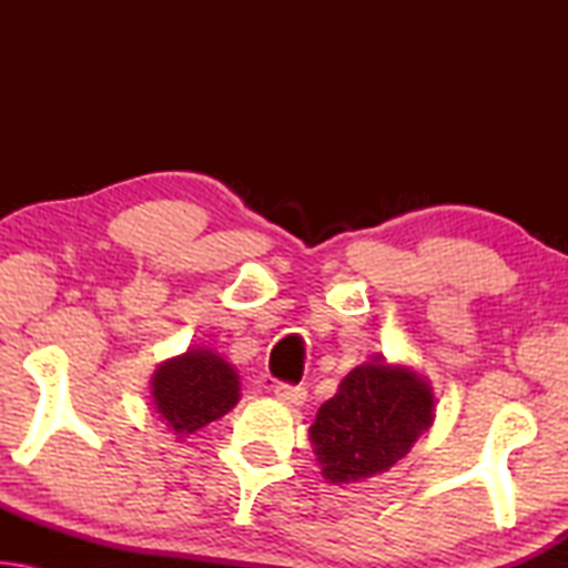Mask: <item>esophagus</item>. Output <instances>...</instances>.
Returning a JSON list of instances; mask_svg holds the SVG:
<instances>
[{
    "mask_svg": "<svg viewBox=\"0 0 568 568\" xmlns=\"http://www.w3.org/2000/svg\"><path fill=\"white\" fill-rule=\"evenodd\" d=\"M275 398L285 403V406H303L307 390L303 386H287V383H281V386H275Z\"/></svg>",
    "mask_w": 568,
    "mask_h": 568,
    "instance_id": "1",
    "label": "esophagus"
}]
</instances>
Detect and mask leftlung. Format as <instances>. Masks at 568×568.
I'll use <instances>...</instances> for the list:
<instances>
[{
  "label": "left lung",
  "mask_w": 568,
  "mask_h": 568,
  "mask_svg": "<svg viewBox=\"0 0 568 568\" xmlns=\"http://www.w3.org/2000/svg\"><path fill=\"white\" fill-rule=\"evenodd\" d=\"M434 418L436 396L428 378L376 355L341 381L307 436L328 484H361L398 464Z\"/></svg>",
  "instance_id": "1"
}]
</instances>
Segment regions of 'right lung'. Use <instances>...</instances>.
<instances>
[{
	"instance_id": "1",
	"label": "right lung",
	"mask_w": 568,
	"mask_h": 568,
	"mask_svg": "<svg viewBox=\"0 0 568 568\" xmlns=\"http://www.w3.org/2000/svg\"><path fill=\"white\" fill-rule=\"evenodd\" d=\"M150 393L160 418L182 440L235 408L240 376L223 355L197 345L162 361L150 381Z\"/></svg>"
}]
</instances>
